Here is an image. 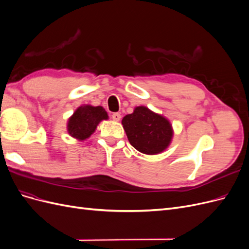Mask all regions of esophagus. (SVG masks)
<instances>
[{
    "label": "esophagus",
    "instance_id": "esophagus-1",
    "mask_svg": "<svg viewBox=\"0 0 249 249\" xmlns=\"http://www.w3.org/2000/svg\"><path fill=\"white\" fill-rule=\"evenodd\" d=\"M112 118H113V120H115V122H119L120 118H122V115H120L119 113H113Z\"/></svg>",
    "mask_w": 249,
    "mask_h": 249
}]
</instances>
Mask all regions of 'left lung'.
Instances as JSON below:
<instances>
[{
    "label": "left lung",
    "mask_w": 249,
    "mask_h": 249,
    "mask_svg": "<svg viewBox=\"0 0 249 249\" xmlns=\"http://www.w3.org/2000/svg\"><path fill=\"white\" fill-rule=\"evenodd\" d=\"M123 126L133 147L146 155L162 153L170 144L173 131L169 120L144 106L123 118Z\"/></svg>",
    "instance_id": "8db88e82"
}]
</instances>
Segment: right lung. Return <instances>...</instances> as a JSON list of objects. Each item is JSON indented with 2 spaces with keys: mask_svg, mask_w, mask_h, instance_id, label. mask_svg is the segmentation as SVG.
<instances>
[{
  "mask_svg": "<svg viewBox=\"0 0 249 249\" xmlns=\"http://www.w3.org/2000/svg\"><path fill=\"white\" fill-rule=\"evenodd\" d=\"M108 119V114L103 107L83 105L79 107L67 122V131L71 137L80 141L89 138L96 130L102 120Z\"/></svg>",
  "mask_w": 249,
  "mask_h": 249,
  "instance_id": "1",
  "label": "right lung"
}]
</instances>
